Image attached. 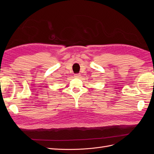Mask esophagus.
Here are the masks:
<instances>
[{
	"instance_id": "esophagus-1",
	"label": "esophagus",
	"mask_w": 154,
	"mask_h": 154,
	"mask_svg": "<svg viewBox=\"0 0 154 154\" xmlns=\"http://www.w3.org/2000/svg\"><path fill=\"white\" fill-rule=\"evenodd\" d=\"M74 76H75V77H79V76H80V74H74Z\"/></svg>"
}]
</instances>
